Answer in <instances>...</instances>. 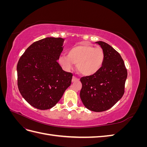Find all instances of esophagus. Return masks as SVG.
I'll return each instance as SVG.
<instances>
[{
    "label": "esophagus",
    "mask_w": 147,
    "mask_h": 147,
    "mask_svg": "<svg viewBox=\"0 0 147 147\" xmlns=\"http://www.w3.org/2000/svg\"><path fill=\"white\" fill-rule=\"evenodd\" d=\"M79 80V78L75 77L74 76H73L72 77V82H76V81H78Z\"/></svg>",
    "instance_id": "1"
}]
</instances>
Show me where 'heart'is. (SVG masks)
<instances>
[{"label": "heart", "instance_id": "heart-1", "mask_svg": "<svg viewBox=\"0 0 147 147\" xmlns=\"http://www.w3.org/2000/svg\"><path fill=\"white\" fill-rule=\"evenodd\" d=\"M105 59L104 52L101 48H95L87 43L83 42L68 50L67 56L59 57L60 64L67 70L73 69L77 64L78 72L86 76L94 75L101 69Z\"/></svg>", "mask_w": 147, "mask_h": 147}]
</instances>
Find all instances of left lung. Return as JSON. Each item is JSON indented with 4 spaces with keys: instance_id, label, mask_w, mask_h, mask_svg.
Instances as JSON below:
<instances>
[{
    "instance_id": "obj_1",
    "label": "left lung",
    "mask_w": 147,
    "mask_h": 147,
    "mask_svg": "<svg viewBox=\"0 0 147 147\" xmlns=\"http://www.w3.org/2000/svg\"><path fill=\"white\" fill-rule=\"evenodd\" d=\"M96 43L104 52V64L97 73L80 78V95L88 109L100 112L112 107L123 97L127 72L118 51L105 42Z\"/></svg>"
}]
</instances>
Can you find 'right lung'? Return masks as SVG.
I'll use <instances>...</instances> for the list:
<instances>
[{
	"label": "right lung",
	"mask_w": 147,
	"mask_h": 147,
	"mask_svg": "<svg viewBox=\"0 0 147 147\" xmlns=\"http://www.w3.org/2000/svg\"><path fill=\"white\" fill-rule=\"evenodd\" d=\"M62 38L47 37L30 45L17 64L18 87L23 98L34 107H54L72 82L73 74L57 62L63 50Z\"/></svg>",
	"instance_id": "add662e5"
}]
</instances>
